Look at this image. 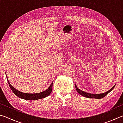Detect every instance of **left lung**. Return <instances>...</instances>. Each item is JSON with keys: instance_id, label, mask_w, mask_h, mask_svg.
<instances>
[{"instance_id": "obj_1", "label": "left lung", "mask_w": 123, "mask_h": 123, "mask_svg": "<svg viewBox=\"0 0 123 123\" xmlns=\"http://www.w3.org/2000/svg\"><path fill=\"white\" fill-rule=\"evenodd\" d=\"M114 86H115V85L112 87L111 89H110L109 91L106 92L105 93H102V94H91V93H86L85 92L82 91L81 90H80V89H79L77 86L75 85V88H76V91L78 92L80 94V95H81L82 96H84L85 97H86V98H94V99H101V98H103L104 97H105L106 95H107L109 93L111 92L112 89L114 88Z\"/></svg>"}]
</instances>
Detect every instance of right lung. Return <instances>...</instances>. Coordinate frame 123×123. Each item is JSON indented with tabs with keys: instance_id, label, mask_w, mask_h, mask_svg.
Listing matches in <instances>:
<instances>
[{
	"instance_id": "right-lung-1",
	"label": "right lung",
	"mask_w": 123,
	"mask_h": 123,
	"mask_svg": "<svg viewBox=\"0 0 123 123\" xmlns=\"http://www.w3.org/2000/svg\"><path fill=\"white\" fill-rule=\"evenodd\" d=\"M7 78V77H6ZM7 80L8 84L9 85V86L10 88L11 89L12 92L14 93V94L16 95L18 97L20 98L23 99L25 100H38L42 98H44L48 96L50 94L52 88H53V82L50 85V86L49 87V88L47 89L46 90L42 92L38 93H35V94H29V93H24L21 92L17 90L16 88H14V87L11 86V85L10 84V83L9 82V80Z\"/></svg>"
}]
</instances>
